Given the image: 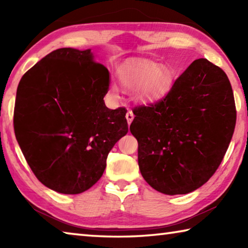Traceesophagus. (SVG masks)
<instances>
[{
    "mask_svg": "<svg viewBox=\"0 0 248 248\" xmlns=\"http://www.w3.org/2000/svg\"><path fill=\"white\" fill-rule=\"evenodd\" d=\"M125 118H127L128 124H130L132 123V120H133V118H134V115H133L132 110H130V109H128V111H127V115H125Z\"/></svg>",
    "mask_w": 248,
    "mask_h": 248,
    "instance_id": "esophagus-1",
    "label": "esophagus"
}]
</instances>
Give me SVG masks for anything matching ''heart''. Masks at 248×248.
<instances>
[{
	"label": "heart",
	"instance_id": "heart-1",
	"mask_svg": "<svg viewBox=\"0 0 248 248\" xmlns=\"http://www.w3.org/2000/svg\"><path fill=\"white\" fill-rule=\"evenodd\" d=\"M118 77L124 89L134 91V99L145 105L157 103L166 97L175 82V74L167 66L150 60L128 62L121 66ZM118 91L115 83L109 87V92L114 95Z\"/></svg>",
	"mask_w": 248,
	"mask_h": 248
}]
</instances>
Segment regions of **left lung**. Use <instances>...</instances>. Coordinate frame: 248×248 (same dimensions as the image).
Masks as SVG:
<instances>
[{
    "instance_id": "8db88e82",
    "label": "left lung",
    "mask_w": 248,
    "mask_h": 248,
    "mask_svg": "<svg viewBox=\"0 0 248 248\" xmlns=\"http://www.w3.org/2000/svg\"><path fill=\"white\" fill-rule=\"evenodd\" d=\"M141 175L162 194L185 195L216 173L232 139L236 109L224 71L197 59L166 97L133 110Z\"/></svg>"
}]
</instances>
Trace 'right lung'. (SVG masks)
Returning a JSON list of instances; mask_svg holds the SVG:
<instances>
[{"instance_id":"add662e5","label":"right lung","mask_w":248,"mask_h":248,"mask_svg":"<svg viewBox=\"0 0 248 248\" xmlns=\"http://www.w3.org/2000/svg\"><path fill=\"white\" fill-rule=\"evenodd\" d=\"M109 72L91 49L61 48L23 75L14 130L33 174L46 187L77 195L98 182L108 153L128 132L124 107L104 102Z\"/></svg>"}]
</instances>
